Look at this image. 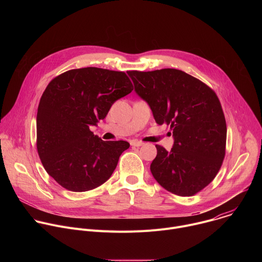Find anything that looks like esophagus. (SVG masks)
<instances>
[{"label":"esophagus","mask_w":262,"mask_h":262,"mask_svg":"<svg viewBox=\"0 0 262 262\" xmlns=\"http://www.w3.org/2000/svg\"><path fill=\"white\" fill-rule=\"evenodd\" d=\"M143 144H144V143L141 142V141H137V140H132V141H130V145H132V146L140 147V146H142Z\"/></svg>","instance_id":"obj_1"}]
</instances>
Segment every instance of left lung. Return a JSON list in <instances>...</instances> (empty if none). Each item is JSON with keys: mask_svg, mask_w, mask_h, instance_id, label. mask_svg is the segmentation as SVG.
Masks as SVG:
<instances>
[{"mask_svg": "<svg viewBox=\"0 0 262 262\" xmlns=\"http://www.w3.org/2000/svg\"><path fill=\"white\" fill-rule=\"evenodd\" d=\"M127 74L156 122L173 130L170 151L156 145L158 155L150 165L155 179L172 194H197L213 180L225 157L227 126L216 94L178 69L132 70Z\"/></svg>", "mask_w": 262, "mask_h": 262, "instance_id": "obj_1", "label": "left lung"}]
</instances>
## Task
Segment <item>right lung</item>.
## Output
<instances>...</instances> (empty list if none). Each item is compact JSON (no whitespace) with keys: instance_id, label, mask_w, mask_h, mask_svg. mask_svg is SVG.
<instances>
[{"instance_id":"right-lung-1","label":"right lung","mask_w":262,"mask_h":262,"mask_svg":"<svg viewBox=\"0 0 262 262\" xmlns=\"http://www.w3.org/2000/svg\"><path fill=\"white\" fill-rule=\"evenodd\" d=\"M133 89L124 72L97 67L71 69L50 82L37 111V151L63 188L90 191L113 174L129 143L102 141L90 126Z\"/></svg>"}]
</instances>
